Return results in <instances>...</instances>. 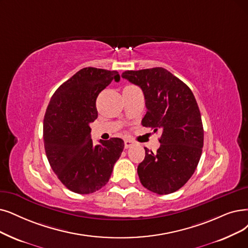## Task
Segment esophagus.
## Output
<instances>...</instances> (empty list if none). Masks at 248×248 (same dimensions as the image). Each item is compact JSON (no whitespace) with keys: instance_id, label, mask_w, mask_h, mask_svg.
Here are the masks:
<instances>
[{"instance_id":"1","label":"esophagus","mask_w":248,"mask_h":248,"mask_svg":"<svg viewBox=\"0 0 248 248\" xmlns=\"http://www.w3.org/2000/svg\"><path fill=\"white\" fill-rule=\"evenodd\" d=\"M124 144H125V148H129L131 146L134 145V142L132 140H124Z\"/></svg>"}]
</instances>
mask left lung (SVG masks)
Listing matches in <instances>:
<instances>
[{
  "mask_svg": "<svg viewBox=\"0 0 248 248\" xmlns=\"http://www.w3.org/2000/svg\"><path fill=\"white\" fill-rule=\"evenodd\" d=\"M122 77L143 92L147 112L142 126L162 130L156 153L144 147V160L137 167L140 180L155 193L175 192L190 179L202 153L203 127L195 97L162 67L125 71Z\"/></svg>",
  "mask_w": 248,
  "mask_h": 248,
  "instance_id": "obj_1",
  "label": "left lung"
}]
</instances>
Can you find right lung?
<instances>
[{"mask_svg": "<svg viewBox=\"0 0 248 248\" xmlns=\"http://www.w3.org/2000/svg\"><path fill=\"white\" fill-rule=\"evenodd\" d=\"M117 71L83 68L53 94L44 119V141L47 161L69 190L93 193L105 186L124 141L113 137L94 145L90 124L97 118L96 97L112 82Z\"/></svg>", "mask_w": 248, "mask_h": 248, "instance_id": "add662e5", "label": "right lung"}]
</instances>
